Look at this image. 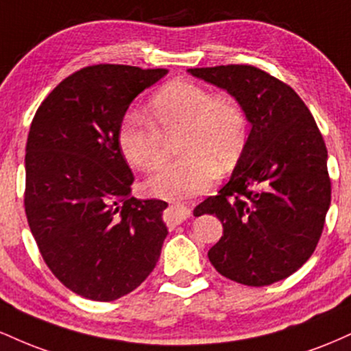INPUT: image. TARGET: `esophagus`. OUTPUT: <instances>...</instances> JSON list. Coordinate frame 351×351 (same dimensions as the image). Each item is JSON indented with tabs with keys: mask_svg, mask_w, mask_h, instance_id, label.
I'll return each mask as SVG.
<instances>
[{
	"mask_svg": "<svg viewBox=\"0 0 351 351\" xmlns=\"http://www.w3.org/2000/svg\"><path fill=\"white\" fill-rule=\"evenodd\" d=\"M170 209H171L173 217H175L176 223H181V221H184L189 216V209L184 206V204L176 203V204H173Z\"/></svg>",
	"mask_w": 351,
	"mask_h": 351,
	"instance_id": "34e87169",
	"label": "esophagus"
}]
</instances>
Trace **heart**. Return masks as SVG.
<instances>
[{
    "instance_id": "1",
    "label": "heart",
    "mask_w": 351,
    "mask_h": 351,
    "mask_svg": "<svg viewBox=\"0 0 351 351\" xmlns=\"http://www.w3.org/2000/svg\"><path fill=\"white\" fill-rule=\"evenodd\" d=\"M178 135L183 153L148 180V189L163 198L203 193L243 155L249 136L244 108L229 95H215L189 80H173L148 104V119L130 112L119 127V147L130 167L152 171L167 153V136Z\"/></svg>"
}]
</instances>
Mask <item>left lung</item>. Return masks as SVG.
<instances>
[{
  "instance_id": "obj_1",
  "label": "left lung",
  "mask_w": 351,
  "mask_h": 351,
  "mask_svg": "<svg viewBox=\"0 0 351 351\" xmlns=\"http://www.w3.org/2000/svg\"><path fill=\"white\" fill-rule=\"evenodd\" d=\"M226 88L252 128L231 180L195 209L216 215L223 237L208 257L221 276L263 287L308 261L332 199L327 147L297 92L245 64L189 69Z\"/></svg>"
}]
</instances>
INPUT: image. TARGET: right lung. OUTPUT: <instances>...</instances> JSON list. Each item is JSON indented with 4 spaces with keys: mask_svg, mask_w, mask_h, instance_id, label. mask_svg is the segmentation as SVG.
Returning <instances> with one entry per match:
<instances>
[{
    "mask_svg": "<svg viewBox=\"0 0 351 351\" xmlns=\"http://www.w3.org/2000/svg\"><path fill=\"white\" fill-rule=\"evenodd\" d=\"M167 69L87 66L43 100L26 143L24 211L44 263L69 291L110 302L150 276L168 229L162 199H136L119 127Z\"/></svg>",
    "mask_w": 351,
    "mask_h": 351,
    "instance_id": "obj_1",
    "label": "right lung"
}]
</instances>
